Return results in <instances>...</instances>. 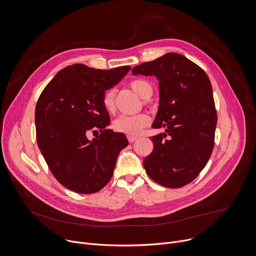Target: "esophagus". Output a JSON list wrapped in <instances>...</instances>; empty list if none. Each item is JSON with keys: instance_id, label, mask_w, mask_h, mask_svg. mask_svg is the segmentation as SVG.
<instances>
[{"instance_id": "1", "label": "esophagus", "mask_w": 256, "mask_h": 256, "mask_svg": "<svg viewBox=\"0 0 256 256\" xmlns=\"http://www.w3.org/2000/svg\"><path fill=\"white\" fill-rule=\"evenodd\" d=\"M128 140L130 142H134L136 140V136H128Z\"/></svg>"}]
</instances>
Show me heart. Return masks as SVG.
I'll list each match as a JSON object with an SVG mask.
<instances>
[{
	"mask_svg": "<svg viewBox=\"0 0 256 256\" xmlns=\"http://www.w3.org/2000/svg\"><path fill=\"white\" fill-rule=\"evenodd\" d=\"M130 87L142 99H148L153 94V86L151 82L146 79H134L130 83ZM102 104L105 110L108 112L114 109V93L112 90H108L104 93ZM150 124V118L147 114H140L136 116H120L114 122V130L126 136H136L140 134L144 128Z\"/></svg>",
	"mask_w": 256,
	"mask_h": 256,
	"instance_id": "b5f03b06",
	"label": "heart"
}]
</instances>
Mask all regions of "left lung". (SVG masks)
Wrapping results in <instances>:
<instances>
[{
  "instance_id": "1",
  "label": "left lung",
  "mask_w": 256,
  "mask_h": 256,
  "mask_svg": "<svg viewBox=\"0 0 256 256\" xmlns=\"http://www.w3.org/2000/svg\"><path fill=\"white\" fill-rule=\"evenodd\" d=\"M132 72L158 79L160 103L152 126L166 128L152 136L153 152L142 162L146 172L163 186H184L204 168L214 149L218 118L210 79L200 66L176 52Z\"/></svg>"
}]
</instances>
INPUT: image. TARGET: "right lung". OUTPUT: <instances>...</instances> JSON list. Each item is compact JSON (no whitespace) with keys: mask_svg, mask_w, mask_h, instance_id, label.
Wrapping results in <instances>:
<instances>
[{"mask_svg":"<svg viewBox=\"0 0 256 256\" xmlns=\"http://www.w3.org/2000/svg\"><path fill=\"white\" fill-rule=\"evenodd\" d=\"M130 70L75 64L60 70L42 92L35 107L36 140L52 175L68 190L90 194L112 179L128 142L124 134L107 128L110 118L102 98ZM90 131L100 134L89 140Z\"/></svg>","mask_w":256,"mask_h":256,"instance_id":"add662e5","label":"right lung"}]
</instances>
